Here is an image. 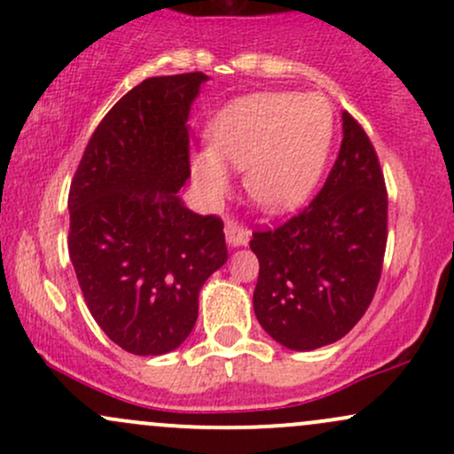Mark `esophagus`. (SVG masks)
I'll return each instance as SVG.
<instances>
[{
	"label": "esophagus",
	"instance_id": "obj_1",
	"mask_svg": "<svg viewBox=\"0 0 454 454\" xmlns=\"http://www.w3.org/2000/svg\"><path fill=\"white\" fill-rule=\"evenodd\" d=\"M223 232H226L228 245H232V247H241V245H247L249 237H252V232H249L247 228L241 226V223L234 222V220L226 222V228H223Z\"/></svg>",
	"mask_w": 454,
	"mask_h": 454
}]
</instances>
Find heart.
Wrapping results in <instances>:
<instances>
[{"label": "heart", "mask_w": 454, "mask_h": 454, "mask_svg": "<svg viewBox=\"0 0 454 454\" xmlns=\"http://www.w3.org/2000/svg\"><path fill=\"white\" fill-rule=\"evenodd\" d=\"M328 137V114L311 98L249 96L215 119L209 129L211 149L198 151L192 173L211 198H223L231 190L226 166L245 170L247 196L262 211L284 213L314 190Z\"/></svg>", "instance_id": "b5f03b06"}]
</instances>
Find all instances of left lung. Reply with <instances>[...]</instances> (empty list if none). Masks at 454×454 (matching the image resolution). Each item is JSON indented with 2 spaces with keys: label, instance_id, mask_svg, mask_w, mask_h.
I'll list each match as a JSON object with an SVG mask.
<instances>
[{
  "label": "left lung",
  "instance_id": "8db88e82",
  "mask_svg": "<svg viewBox=\"0 0 454 454\" xmlns=\"http://www.w3.org/2000/svg\"><path fill=\"white\" fill-rule=\"evenodd\" d=\"M340 155L309 207L275 231L254 232L260 273L254 311L281 346L309 352L361 320L382 273L388 198L364 129L341 113Z\"/></svg>",
  "mask_w": 454,
  "mask_h": 454
}]
</instances>
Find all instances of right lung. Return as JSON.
Segmentation results:
<instances>
[{"label": "right lung", "instance_id": "add662e5", "mask_svg": "<svg viewBox=\"0 0 454 454\" xmlns=\"http://www.w3.org/2000/svg\"><path fill=\"white\" fill-rule=\"evenodd\" d=\"M207 81L190 72L129 90L93 132L67 196V249L85 303L138 356L187 340L202 284L228 260L220 217L179 198L190 179L187 117Z\"/></svg>", "mask_w": 454, "mask_h": 454}]
</instances>
